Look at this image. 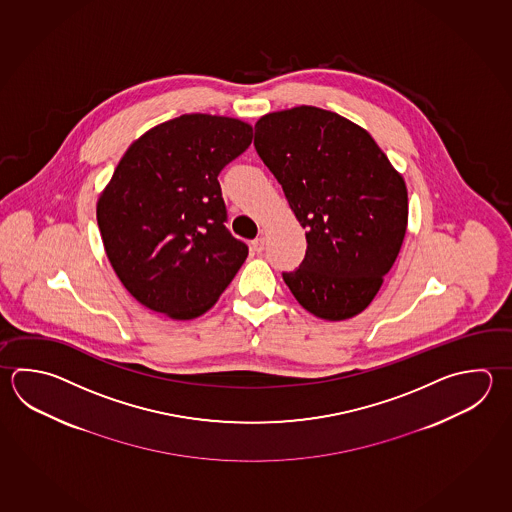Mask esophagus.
<instances>
[{"label":"esophagus","mask_w":512,"mask_h":512,"mask_svg":"<svg viewBox=\"0 0 512 512\" xmlns=\"http://www.w3.org/2000/svg\"><path fill=\"white\" fill-rule=\"evenodd\" d=\"M251 248H253L255 253H262V250H264V237H257L255 241H251Z\"/></svg>","instance_id":"34e87169"}]
</instances>
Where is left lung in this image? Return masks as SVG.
Segmentation results:
<instances>
[{
    "instance_id": "left-lung-1",
    "label": "left lung",
    "mask_w": 512,
    "mask_h": 512,
    "mask_svg": "<svg viewBox=\"0 0 512 512\" xmlns=\"http://www.w3.org/2000/svg\"><path fill=\"white\" fill-rule=\"evenodd\" d=\"M253 145L306 228L304 261L282 279L315 317H355L375 299L402 248V175L364 128L322 108L261 117Z\"/></svg>"
}]
</instances>
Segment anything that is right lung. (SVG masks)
<instances>
[{
    "mask_svg": "<svg viewBox=\"0 0 512 512\" xmlns=\"http://www.w3.org/2000/svg\"><path fill=\"white\" fill-rule=\"evenodd\" d=\"M251 126L186 114L126 150L97 201L108 261L135 300L170 319L212 308L248 257L226 228L219 174L251 145Z\"/></svg>",
    "mask_w": 512,
    "mask_h": 512,
    "instance_id": "1",
    "label": "right lung"
}]
</instances>
